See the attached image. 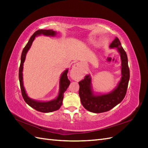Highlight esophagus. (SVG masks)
I'll return each mask as SVG.
<instances>
[{"label":"esophagus","mask_w":148,"mask_h":148,"mask_svg":"<svg viewBox=\"0 0 148 148\" xmlns=\"http://www.w3.org/2000/svg\"><path fill=\"white\" fill-rule=\"evenodd\" d=\"M79 64H76L73 66V68L71 69L70 76L72 79H76L78 77V67L79 66Z\"/></svg>","instance_id":"obj_1"}]
</instances>
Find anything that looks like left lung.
Returning a JSON list of instances; mask_svg holds the SVG:
<instances>
[{"instance_id": "8db88e82", "label": "left lung", "mask_w": 148, "mask_h": 148, "mask_svg": "<svg viewBox=\"0 0 148 148\" xmlns=\"http://www.w3.org/2000/svg\"><path fill=\"white\" fill-rule=\"evenodd\" d=\"M110 47H116L122 59V78L114 90L107 95H93L91 86V78L86 75L84 79L79 82V96L85 109L94 113L109 111L122 101L126 95L130 79V70L126 52L122 47L119 39L116 38L110 44Z\"/></svg>"}]
</instances>
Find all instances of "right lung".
<instances>
[{"label": "right lung", "mask_w": 148, "mask_h": 148, "mask_svg": "<svg viewBox=\"0 0 148 148\" xmlns=\"http://www.w3.org/2000/svg\"><path fill=\"white\" fill-rule=\"evenodd\" d=\"M44 34L46 36H55L56 33L52 29H41L38 30L31 36L28 42L26 44V46L24 47L23 52L21 53V63L19 68V80H20V88L21 91V95L23 96V98L24 99L25 101L27 103V104L33 107V109L36 110L39 112H41L46 113V112H51L55 111L59 109L60 106L62 104V101H63L64 98V94L65 91L66 90V89L68 88L69 84L70 83V81L68 77H67V73H68L69 70H65L63 74L62 75L60 80V92L59 96L55 100H53L49 102H39L30 99L26 95L25 92V88L23 87V77H22V71H23V63L25 60L26 54L27 53V51L28 49L31 47V45L32 44V42L33 40L34 39V38L38 35L40 34Z\"/></svg>", "instance_id": "1"}]
</instances>
